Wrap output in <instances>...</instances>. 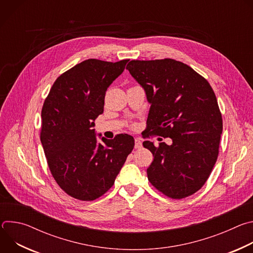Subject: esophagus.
Segmentation results:
<instances>
[{
  "label": "esophagus",
  "instance_id": "esophagus-1",
  "mask_svg": "<svg viewBox=\"0 0 253 253\" xmlns=\"http://www.w3.org/2000/svg\"><path fill=\"white\" fill-rule=\"evenodd\" d=\"M142 147V142L140 141V139H135V149H140Z\"/></svg>",
  "mask_w": 253,
  "mask_h": 253
}]
</instances>
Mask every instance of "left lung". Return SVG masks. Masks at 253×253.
<instances>
[{"mask_svg":"<svg viewBox=\"0 0 253 253\" xmlns=\"http://www.w3.org/2000/svg\"><path fill=\"white\" fill-rule=\"evenodd\" d=\"M126 69L151 104L147 135L172 139L171 145L143 142L154 157L147 169L149 182L172 199L194 194L219 153L222 116L212 87L191 67L169 58L132 60Z\"/></svg>","mask_w":253,"mask_h":253,"instance_id":"8db88e82","label":"left lung"}]
</instances>
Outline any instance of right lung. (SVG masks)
Listing matches in <instances>:
<instances>
[{
    "label": "right lung",
    "mask_w": 253,
    "mask_h": 253,
    "mask_svg": "<svg viewBox=\"0 0 253 253\" xmlns=\"http://www.w3.org/2000/svg\"><path fill=\"white\" fill-rule=\"evenodd\" d=\"M128 61L85 60L60 75L45 99L41 143L54 179L71 197L92 201L105 194L134 148L128 134L97 143L92 129L108 87Z\"/></svg>",
    "instance_id": "1"
}]
</instances>
